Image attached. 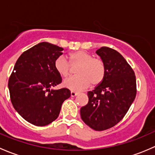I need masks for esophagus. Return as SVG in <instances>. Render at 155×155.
<instances>
[{"mask_svg": "<svg viewBox=\"0 0 155 155\" xmlns=\"http://www.w3.org/2000/svg\"><path fill=\"white\" fill-rule=\"evenodd\" d=\"M70 94H71V97H76L78 94V93L76 91H71L70 92Z\"/></svg>", "mask_w": 155, "mask_h": 155, "instance_id": "esophagus-1", "label": "esophagus"}]
</instances>
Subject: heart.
Wrapping results in <instances>:
<instances>
[{"instance_id":"b5f03b06","label":"heart","mask_w":155,"mask_h":155,"mask_svg":"<svg viewBox=\"0 0 155 155\" xmlns=\"http://www.w3.org/2000/svg\"><path fill=\"white\" fill-rule=\"evenodd\" d=\"M68 62L66 58L60 56L54 61V68L62 77H68L72 68H78L76 70L77 76L70 77L63 82V86L73 91H80L90 86L97 85L104 80L106 75V67L104 62L94 58L91 54L83 51H77L69 54Z\"/></svg>"}]
</instances>
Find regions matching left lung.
I'll use <instances>...</instances> for the list:
<instances>
[{"label":"left lung","instance_id":"1","mask_svg":"<svg viewBox=\"0 0 155 155\" xmlns=\"http://www.w3.org/2000/svg\"><path fill=\"white\" fill-rule=\"evenodd\" d=\"M106 67L101 84L87 92L88 103L80 109L82 121L95 130H104L118 124L137 94L134 70L124 58L115 50L101 47L96 51Z\"/></svg>","mask_w":155,"mask_h":155}]
</instances>
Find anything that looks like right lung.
Here are the masks:
<instances>
[{
	"instance_id": "1",
	"label": "right lung",
	"mask_w": 155,
	"mask_h": 155,
	"mask_svg": "<svg viewBox=\"0 0 155 155\" xmlns=\"http://www.w3.org/2000/svg\"><path fill=\"white\" fill-rule=\"evenodd\" d=\"M63 48L42 42L23 52L8 82L14 109L27 121L45 126L58 117L62 104L70 97L68 88L50 89L61 82L54 61Z\"/></svg>"
}]
</instances>
